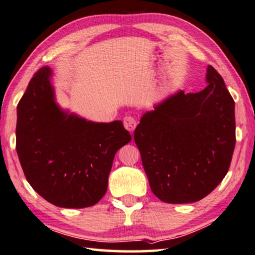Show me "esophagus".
<instances>
[{"label":"esophagus","instance_id":"34e87169","mask_svg":"<svg viewBox=\"0 0 255 255\" xmlns=\"http://www.w3.org/2000/svg\"><path fill=\"white\" fill-rule=\"evenodd\" d=\"M124 126L128 131H130L132 133V131L134 130V128H136V126H137V121L131 116L125 117L124 118Z\"/></svg>","mask_w":255,"mask_h":255}]
</instances>
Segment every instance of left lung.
I'll return each instance as SVG.
<instances>
[{
    "label": "left lung",
    "instance_id": "left-lung-1",
    "mask_svg": "<svg viewBox=\"0 0 255 255\" xmlns=\"http://www.w3.org/2000/svg\"><path fill=\"white\" fill-rule=\"evenodd\" d=\"M208 86L179 91L142 115L133 139L151 191L167 203L201 200L218 187L236 147L234 101L211 65Z\"/></svg>",
    "mask_w": 255,
    "mask_h": 255
}]
</instances>
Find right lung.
Returning <instances> with one entry per match:
<instances>
[{
    "label": "right lung",
    "mask_w": 255,
    "mask_h": 255,
    "mask_svg": "<svg viewBox=\"0 0 255 255\" xmlns=\"http://www.w3.org/2000/svg\"><path fill=\"white\" fill-rule=\"evenodd\" d=\"M52 69L35 73L17 105L16 151L28 183L59 208L82 209L105 196L114 157L131 140L121 121L94 123L55 101Z\"/></svg>",
    "instance_id": "add662e5"
}]
</instances>
